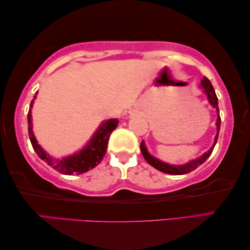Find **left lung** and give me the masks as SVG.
I'll return each mask as SVG.
<instances>
[{"label": "left lung", "mask_w": 250, "mask_h": 250, "mask_svg": "<svg viewBox=\"0 0 250 250\" xmlns=\"http://www.w3.org/2000/svg\"><path fill=\"white\" fill-rule=\"evenodd\" d=\"M200 86L203 87L204 92H205V94L207 95L208 102H209V103L211 104L212 107L216 108V110H217L218 117H217V121H216V126H217V134H216L214 145H212V147H210L209 150H207L206 153H204L202 156L196 158V159H193V161H190L189 163L185 164V165H169V164L164 163L162 161H159V159L155 158L148 152H147V148H146V146L144 144V141H143L141 143V150H142L143 156H144V158L146 159V162L148 163L149 165H152L156 169L163 171V173L170 174V175H184V174L190 173V171H193L194 169L197 168L198 166L202 165V164L205 162L208 157L210 156V154L212 153V149H214L216 143H217L218 134H219V129H220V116H219V108H218V98H217V95H216L215 89H214V87H212L210 81L208 80L207 77H204V79L202 80Z\"/></svg>", "instance_id": "obj_1"}]
</instances>
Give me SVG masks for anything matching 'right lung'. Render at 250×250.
<instances>
[{
	"mask_svg": "<svg viewBox=\"0 0 250 250\" xmlns=\"http://www.w3.org/2000/svg\"><path fill=\"white\" fill-rule=\"evenodd\" d=\"M34 96V100H35ZM33 101L31 103L32 108ZM31 108L28 109L27 114V123H28V136H30L31 144L33 148L39 155L41 159L51 166L52 168L59 171L61 174L64 175H72V174H83L86 173L89 169L94 168L98 164L102 162L104 155L106 153V148H107L108 140L110 134L114 129L117 127L118 120L117 118H112V120L104 121L102 125L98 127V129L94 134L92 140L88 142V144L84 147L83 149L80 150L72 156H67L65 158H54L51 157L45 150L38 144V141L35 140L34 134H33L32 129V115H31Z\"/></svg>",
	"mask_w": 250,
	"mask_h": 250,
	"instance_id": "1",
	"label": "right lung"
}]
</instances>
